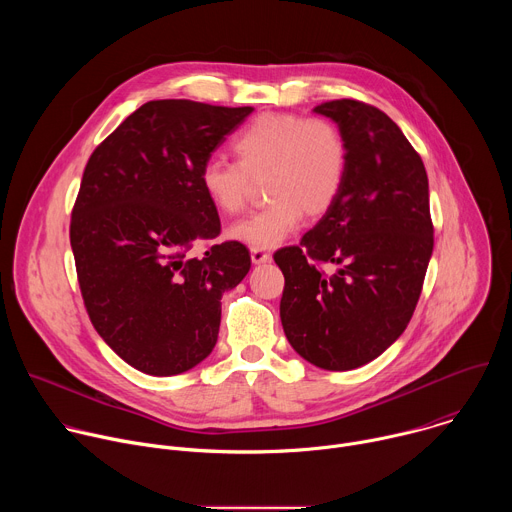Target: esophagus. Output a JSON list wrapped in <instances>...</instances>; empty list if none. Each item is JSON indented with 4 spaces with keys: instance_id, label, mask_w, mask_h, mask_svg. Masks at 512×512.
<instances>
[{
    "instance_id": "obj_1",
    "label": "esophagus",
    "mask_w": 512,
    "mask_h": 512,
    "mask_svg": "<svg viewBox=\"0 0 512 512\" xmlns=\"http://www.w3.org/2000/svg\"><path fill=\"white\" fill-rule=\"evenodd\" d=\"M251 261L255 265H261V263H269L271 261V255L263 249H251Z\"/></svg>"
}]
</instances>
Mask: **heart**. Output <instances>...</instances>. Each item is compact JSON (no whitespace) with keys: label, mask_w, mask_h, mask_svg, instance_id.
<instances>
[{"label":"heart","mask_w":512,"mask_h":512,"mask_svg":"<svg viewBox=\"0 0 512 512\" xmlns=\"http://www.w3.org/2000/svg\"><path fill=\"white\" fill-rule=\"evenodd\" d=\"M235 162L210 158L198 182L208 202L223 214H239L253 182H263L269 204L235 223L229 237L251 249H275L300 229L304 212L320 216L340 196L348 150L328 119L287 113L255 117L235 139Z\"/></svg>","instance_id":"heart-1"}]
</instances>
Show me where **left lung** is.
Here are the masks:
<instances>
[{
	"instance_id": "1",
	"label": "left lung",
	"mask_w": 512,
	"mask_h": 512,
	"mask_svg": "<svg viewBox=\"0 0 512 512\" xmlns=\"http://www.w3.org/2000/svg\"><path fill=\"white\" fill-rule=\"evenodd\" d=\"M314 113L346 141V178L300 247L273 255L285 277L279 316L302 358L352 371L383 354L413 316L433 251L429 184L403 131L377 107L340 99Z\"/></svg>"
}]
</instances>
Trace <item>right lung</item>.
I'll list each match as a JSON object with an SVG mask.
<instances>
[{
    "instance_id": "1",
    "label": "right lung",
    "mask_w": 512,
    "mask_h": 512,
    "mask_svg": "<svg viewBox=\"0 0 512 512\" xmlns=\"http://www.w3.org/2000/svg\"><path fill=\"white\" fill-rule=\"evenodd\" d=\"M251 113L150 101L89 158L70 221L81 294L99 336L145 375L172 377L202 362L218 338L223 294L251 269L237 241L190 257L221 233L200 168Z\"/></svg>"
}]
</instances>
